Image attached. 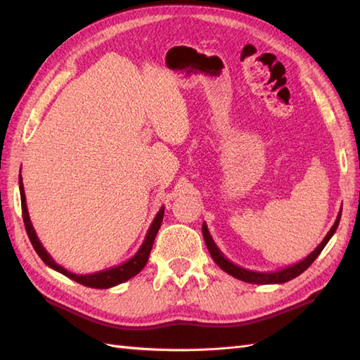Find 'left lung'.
Returning a JSON list of instances; mask_svg holds the SVG:
<instances>
[{"mask_svg":"<svg viewBox=\"0 0 360 360\" xmlns=\"http://www.w3.org/2000/svg\"><path fill=\"white\" fill-rule=\"evenodd\" d=\"M340 217H342V210H339L338 213V218H335L333 227L330 229V232L325 235V238L322 240V243L319 244V246L311 252L308 257H304L300 262L295 263V264H290L283 267V269L278 271H274V272H257V271H249V269H244V267L238 266L232 263L231 259L226 258L223 252L218 249V246L213 241L212 235L207 229V224L202 223V236H204V241L207 244V249L210 252V255L213 258V262H215L221 269L224 272H227L229 275H232V277L238 278L241 281H246V283H254V285H277V283H286L289 280H292L295 277H298L302 272H304L308 269V267L314 263V259L320 255V252L323 250V248L328 244V241L331 240V236L334 235V232L338 231V226L340 223Z\"/></svg>","mask_w":360,"mask_h":360,"instance_id":"left-lung-1","label":"left lung"}]
</instances>
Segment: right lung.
I'll return each instance as SVG.
<instances>
[{
  "label": "right lung",
  "instance_id": "1",
  "mask_svg": "<svg viewBox=\"0 0 360 360\" xmlns=\"http://www.w3.org/2000/svg\"><path fill=\"white\" fill-rule=\"evenodd\" d=\"M18 184H20V195H21L22 221H25V227H26L27 236H29L30 243H32V246H34L35 252L38 254V257H40L43 262H44V264L49 266L51 269L66 275L68 278L77 281V283H80V285H83V286L96 288V289H108V288L117 286V285H120V283H124V281L129 280L131 277H134V275L139 274L143 269V266L147 264L148 257H150V252H151V248H153V243H155V238H156V235H158L159 227H160V224H162L164 209H165L164 205L156 213V217H155V219H153V223H151V226L148 229L147 235H145V240L141 244L139 250H137L131 258L127 259L125 263H122L119 266L108 267V269L98 271V272H94V274H85V275L82 274V275H79V274H74V272L66 271L63 266L57 264L56 262H53V258L48 254V250L43 248L41 241L38 240V236L35 233V229H34L32 223H30L27 205H26L25 187H22L21 174H20V178H18Z\"/></svg>",
  "mask_w": 360,
  "mask_h": 360
}]
</instances>
